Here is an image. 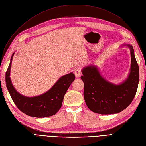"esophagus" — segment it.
<instances>
[{
  "label": "esophagus",
  "mask_w": 146,
  "mask_h": 146,
  "mask_svg": "<svg viewBox=\"0 0 146 146\" xmlns=\"http://www.w3.org/2000/svg\"><path fill=\"white\" fill-rule=\"evenodd\" d=\"M74 74L77 78H79L81 76V70L80 69L77 68L74 70Z\"/></svg>",
  "instance_id": "34e87169"
}]
</instances>
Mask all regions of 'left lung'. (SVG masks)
Instances as JSON below:
<instances>
[{
  "label": "left lung",
  "mask_w": 146,
  "mask_h": 146,
  "mask_svg": "<svg viewBox=\"0 0 146 146\" xmlns=\"http://www.w3.org/2000/svg\"><path fill=\"white\" fill-rule=\"evenodd\" d=\"M129 48L131 66L128 77L116 85L106 80L96 66L90 65L82 69L81 79L84 83L83 96L88 107L96 113L111 114L125 110L133 100L138 89L139 70L133 46L124 44L121 47Z\"/></svg>",
  "instance_id": "1"
}]
</instances>
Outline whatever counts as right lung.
<instances>
[{
  "instance_id": "obj_1",
  "label": "right lung",
  "mask_w": 146,
  "mask_h": 146,
  "mask_svg": "<svg viewBox=\"0 0 146 146\" xmlns=\"http://www.w3.org/2000/svg\"><path fill=\"white\" fill-rule=\"evenodd\" d=\"M13 53L5 75L7 88L14 103L20 111L35 117H46L54 115L61 107L64 96L69 87L75 80L72 72L61 76L49 90L41 95L27 97L20 94L13 86L10 70Z\"/></svg>"
}]
</instances>
